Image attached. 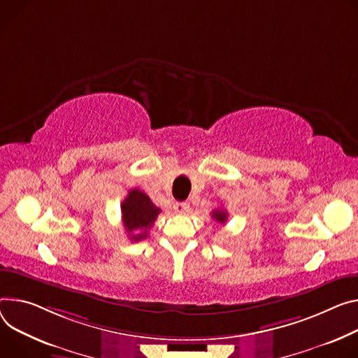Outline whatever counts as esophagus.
Masks as SVG:
<instances>
[{
    "mask_svg": "<svg viewBox=\"0 0 358 358\" xmlns=\"http://www.w3.org/2000/svg\"><path fill=\"white\" fill-rule=\"evenodd\" d=\"M173 208L178 214H185L188 211V208H189V204L188 203H176Z\"/></svg>",
    "mask_w": 358,
    "mask_h": 358,
    "instance_id": "esophagus-1",
    "label": "esophagus"
}]
</instances>
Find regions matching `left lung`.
I'll return each instance as SVG.
<instances>
[{
    "label": "left lung",
    "mask_w": 358,
    "mask_h": 358,
    "mask_svg": "<svg viewBox=\"0 0 358 358\" xmlns=\"http://www.w3.org/2000/svg\"><path fill=\"white\" fill-rule=\"evenodd\" d=\"M217 222H221V224H225V221H227V211L225 210H222V208H218V210H214L213 211V215H211Z\"/></svg>",
    "instance_id": "left-lung-1"
}]
</instances>
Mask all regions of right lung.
Instances as JSON below:
<instances>
[{"label":"right lung","mask_w":358,"mask_h":358,"mask_svg":"<svg viewBox=\"0 0 358 358\" xmlns=\"http://www.w3.org/2000/svg\"><path fill=\"white\" fill-rule=\"evenodd\" d=\"M147 194L138 188L129 189L128 196L121 203V218L127 230L128 238L131 241H141L147 238L148 230L159 214Z\"/></svg>","instance_id":"add662e5"}]
</instances>
